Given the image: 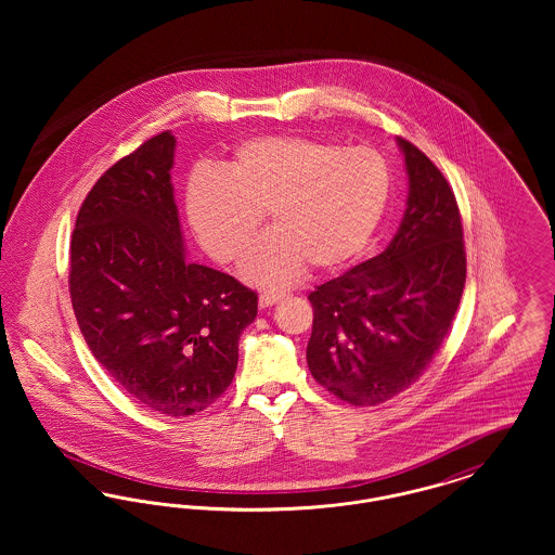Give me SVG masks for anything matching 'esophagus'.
I'll return each instance as SVG.
<instances>
[{
	"mask_svg": "<svg viewBox=\"0 0 555 555\" xmlns=\"http://www.w3.org/2000/svg\"><path fill=\"white\" fill-rule=\"evenodd\" d=\"M285 297V293H262L260 295V308H270V306H274L276 301H281Z\"/></svg>",
	"mask_w": 555,
	"mask_h": 555,
	"instance_id": "esophagus-1",
	"label": "esophagus"
}]
</instances>
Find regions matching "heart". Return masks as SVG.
Segmentation results:
<instances>
[{
    "label": "heart",
    "instance_id": "1",
    "mask_svg": "<svg viewBox=\"0 0 555 555\" xmlns=\"http://www.w3.org/2000/svg\"><path fill=\"white\" fill-rule=\"evenodd\" d=\"M391 193L385 158L306 134H266L238 143L220 172L195 170L185 214L199 245L235 262L268 214V229L241 262L256 287L291 285L306 264L317 270L358 256L376 231Z\"/></svg>",
    "mask_w": 555,
    "mask_h": 555
}]
</instances>
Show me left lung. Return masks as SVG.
Listing matches in <instances>:
<instances>
[{"label":"left lung","instance_id":"1","mask_svg":"<svg viewBox=\"0 0 555 555\" xmlns=\"http://www.w3.org/2000/svg\"><path fill=\"white\" fill-rule=\"evenodd\" d=\"M408 204L387 249L308 295V369L333 396L376 405L423 376L443 344L466 283L455 195L441 170L397 137Z\"/></svg>","mask_w":555,"mask_h":555}]
</instances>
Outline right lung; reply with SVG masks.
<instances>
[{"mask_svg":"<svg viewBox=\"0 0 555 555\" xmlns=\"http://www.w3.org/2000/svg\"><path fill=\"white\" fill-rule=\"evenodd\" d=\"M177 139H147L100 177L70 241V299L95 360L143 408L206 410L231 385L258 295L185 256L170 168Z\"/></svg>","mask_w":555,"mask_h":555,"instance_id":"right-lung-1","label":"right lung"}]
</instances>
